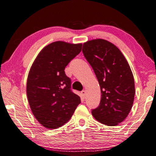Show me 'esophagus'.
Returning a JSON list of instances; mask_svg holds the SVG:
<instances>
[{"label":"esophagus","instance_id":"esophagus-1","mask_svg":"<svg viewBox=\"0 0 156 156\" xmlns=\"http://www.w3.org/2000/svg\"><path fill=\"white\" fill-rule=\"evenodd\" d=\"M86 90H82L81 91V95H82V97H83V98H85V95H86Z\"/></svg>","mask_w":156,"mask_h":156}]
</instances>
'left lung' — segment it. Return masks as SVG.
<instances>
[{
    "label": "left lung",
    "mask_w": 156,
    "mask_h": 156,
    "mask_svg": "<svg viewBox=\"0 0 156 156\" xmlns=\"http://www.w3.org/2000/svg\"><path fill=\"white\" fill-rule=\"evenodd\" d=\"M82 51L101 93L100 105L92 110V116L103 125L116 126L126 119L134 100V80L129 65L119 48L108 40L87 41Z\"/></svg>",
    "instance_id": "8db88e82"
}]
</instances>
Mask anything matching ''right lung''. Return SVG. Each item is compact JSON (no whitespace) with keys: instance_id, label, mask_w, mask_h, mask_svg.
<instances>
[{"instance_id":"obj_1","label":"right lung","mask_w":156,"mask_h":156,"mask_svg":"<svg viewBox=\"0 0 156 156\" xmlns=\"http://www.w3.org/2000/svg\"><path fill=\"white\" fill-rule=\"evenodd\" d=\"M81 47V43L52 42L40 52L30 68L27 99L34 116L47 129L66 123L81 103L80 97L71 91V81L64 69Z\"/></svg>"}]
</instances>
